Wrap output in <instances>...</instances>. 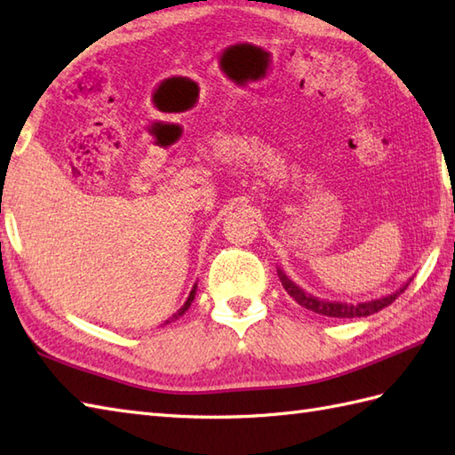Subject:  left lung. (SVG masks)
I'll return each instance as SVG.
<instances>
[{"instance_id":"1","label":"left lung","mask_w":455,"mask_h":455,"mask_svg":"<svg viewBox=\"0 0 455 455\" xmlns=\"http://www.w3.org/2000/svg\"><path fill=\"white\" fill-rule=\"evenodd\" d=\"M277 275H279V282H282L285 291L291 295L295 301L308 308V311H313L316 315H324V316H334V318H360V316H370L377 311H381V308L389 307L395 299H397L404 289L409 287L411 282L404 283L399 291H395L391 295H385L379 299H371V301H363V303H342V301H326V299H318L311 293H307L305 289L299 287L297 283H293L291 279H289L283 269L277 267Z\"/></svg>"}]
</instances>
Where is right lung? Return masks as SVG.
I'll use <instances>...</instances> for the list:
<instances>
[{
  "label": "right lung",
  "mask_w": 455,
  "mask_h": 455,
  "mask_svg": "<svg viewBox=\"0 0 455 455\" xmlns=\"http://www.w3.org/2000/svg\"><path fill=\"white\" fill-rule=\"evenodd\" d=\"M196 291H197V285H193V289H191V293H189V297H188V301L186 303H183V307L180 308V311L176 313V315H173L172 318H170V321H173V318H180L183 313H186L188 311V308L191 307V303H193V299H196ZM170 321H166V324L170 323Z\"/></svg>",
  "instance_id": "1"
}]
</instances>
